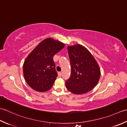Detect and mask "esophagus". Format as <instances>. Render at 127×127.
Here are the masks:
<instances>
[{"instance_id":"1","label":"esophagus","mask_w":127,"mask_h":127,"mask_svg":"<svg viewBox=\"0 0 127 127\" xmlns=\"http://www.w3.org/2000/svg\"><path fill=\"white\" fill-rule=\"evenodd\" d=\"M58 76L61 77V76H62V73H61V72H58Z\"/></svg>"}]
</instances>
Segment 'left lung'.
<instances>
[{
	"mask_svg": "<svg viewBox=\"0 0 127 127\" xmlns=\"http://www.w3.org/2000/svg\"><path fill=\"white\" fill-rule=\"evenodd\" d=\"M71 75L65 86L71 93L81 95L95 88L100 78L97 62L86 47L79 44L68 46Z\"/></svg>",
	"mask_w": 127,
	"mask_h": 127,
	"instance_id": "1",
	"label": "left lung"
}]
</instances>
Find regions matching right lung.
Masks as SVG:
<instances>
[{"label":"right lung","mask_w":127,"mask_h":127,"mask_svg":"<svg viewBox=\"0 0 127 127\" xmlns=\"http://www.w3.org/2000/svg\"><path fill=\"white\" fill-rule=\"evenodd\" d=\"M64 46V43L49 37L41 42L26 57L24 76L33 90L43 93L52 88L57 77L53 57Z\"/></svg>","instance_id":"right-lung-1"}]
</instances>
